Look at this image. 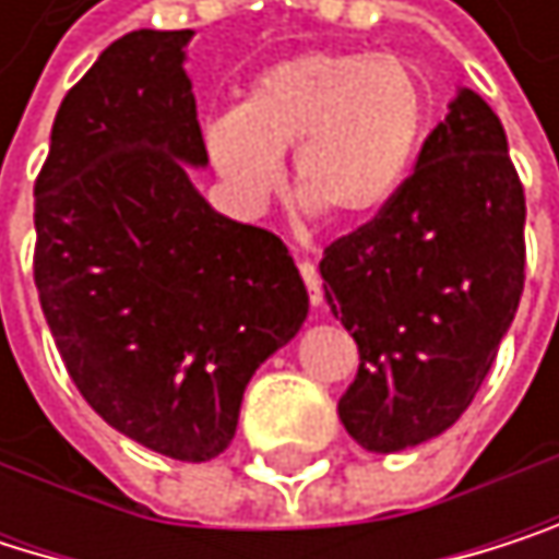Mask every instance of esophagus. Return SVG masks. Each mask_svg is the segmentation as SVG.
<instances>
[{"label": "esophagus", "instance_id": "34e87169", "mask_svg": "<svg viewBox=\"0 0 559 559\" xmlns=\"http://www.w3.org/2000/svg\"><path fill=\"white\" fill-rule=\"evenodd\" d=\"M296 266H299V273H302V283H306V289H309L312 306H319V302H322V276H319L316 263H312V260H306V257H299V260H296Z\"/></svg>", "mask_w": 559, "mask_h": 559}]
</instances>
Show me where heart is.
Returning <instances> with one entry per match:
<instances>
[{
  "label": "heart",
  "instance_id": "heart-1",
  "mask_svg": "<svg viewBox=\"0 0 559 559\" xmlns=\"http://www.w3.org/2000/svg\"><path fill=\"white\" fill-rule=\"evenodd\" d=\"M431 124V88L418 64L376 51H302L247 85L240 105L206 128V151L250 203L280 187L293 151L302 206L372 217L412 174Z\"/></svg>",
  "mask_w": 559,
  "mask_h": 559
}]
</instances>
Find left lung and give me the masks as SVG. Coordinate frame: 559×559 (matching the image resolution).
Returning <instances> with one entry per match:
<instances>
[{"mask_svg":"<svg viewBox=\"0 0 559 559\" xmlns=\"http://www.w3.org/2000/svg\"><path fill=\"white\" fill-rule=\"evenodd\" d=\"M524 217L504 124L464 88L399 193L325 247V299L359 345L338 418L362 448L421 444L474 402L524 293Z\"/></svg>","mask_w":559,"mask_h":559,"instance_id":"1","label":"left lung"}]
</instances>
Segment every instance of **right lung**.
Here are the masks:
<instances>
[{"instance_id": "right-lung-1", "label": "right lung", "mask_w": 559, "mask_h": 559, "mask_svg": "<svg viewBox=\"0 0 559 559\" xmlns=\"http://www.w3.org/2000/svg\"><path fill=\"white\" fill-rule=\"evenodd\" d=\"M190 35L128 32L64 95L35 177L32 273L85 402L157 454L211 461L309 293L276 234L221 217L187 177L183 160L206 164Z\"/></svg>"}]
</instances>
